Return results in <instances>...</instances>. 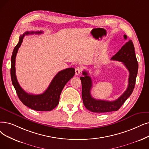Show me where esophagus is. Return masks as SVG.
<instances>
[{
  "instance_id": "obj_1",
  "label": "esophagus",
  "mask_w": 149,
  "mask_h": 149,
  "mask_svg": "<svg viewBox=\"0 0 149 149\" xmlns=\"http://www.w3.org/2000/svg\"><path fill=\"white\" fill-rule=\"evenodd\" d=\"M82 71V68L80 66H77L75 68V74L76 75H79Z\"/></svg>"
}]
</instances>
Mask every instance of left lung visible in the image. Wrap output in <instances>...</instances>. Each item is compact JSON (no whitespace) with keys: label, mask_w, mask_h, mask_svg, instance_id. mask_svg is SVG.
Returning a JSON list of instances; mask_svg holds the SVG:
<instances>
[{"label":"left lung","mask_w":149,"mask_h":149,"mask_svg":"<svg viewBox=\"0 0 149 149\" xmlns=\"http://www.w3.org/2000/svg\"><path fill=\"white\" fill-rule=\"evenodd\" d=\"M124 39L127 36L124 35ZM111 60L119 61L124 64L129 71L128 85L127 90L119 97L114 101H106L95 99L91 94L92 88V80L86 71H83V77H80L82 84V99L83 104L88 110L94 113H107L117 111L130 96L134 88L136 78L138 63L136 57L134 47L132 40L127 41L117 54Z\"/></svg>","instance_id":"1"}]
</instances>
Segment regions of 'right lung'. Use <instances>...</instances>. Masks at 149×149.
<instances>
[{"mask_svg":"<svg viewBox=\"0 0 149 149\" xmlns=\"http://www.w3.org/2000/svg\"><path fill=\"white\" fill-rule=\"evenodd\" d=\"M42 31H26L20 36L19 41L13 52L11 59V78L13 85L15 87L19 99L24 105L36 111H46L54 109L59 103L62 90L66 84L75 75L74 68H70L60 71L52 80L47 89L41 94H28L20 86L16 75L15 60L19 48L23 41L25 35L40 34Z\"/></svg>","mask_w":149,"mask_h":149,"instance_id":"right-lung-1","label":"right lung"}]
</instances>
